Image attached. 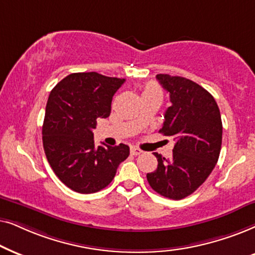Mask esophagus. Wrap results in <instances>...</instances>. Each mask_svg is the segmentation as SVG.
I'll list each match as a JSON object with an SVG mask.
<instances>
[{"instance_id":"34e87169","label":"esophagus","mask_w":255,"mask_h":255,"mask_svg":"<svg viewBox=\"0 0 255 255\" xmlns=\"http://www.w3.org/2000/svg\"><path fill=\"white\" fill-rule=\"evenodd\" d=\"M142 152V150L140 148H137V147H130V154L131 155H134V156H137V155H140Z\"/></svg>"}]
</instances>
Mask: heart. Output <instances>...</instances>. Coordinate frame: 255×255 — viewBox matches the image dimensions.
Here are the masks:
<instances>
[{
    "mask_svg": "<svg viewBox=\"0 0 255 255\" xmlns=\"http://www.w3.org/2000/svg\"><path fill=\"white\" fill-rule=\"evenodd\" d=\"M143 93H159V94H161V91H159V88L156 86V85L150 84L144 88Z\"/></svg>",
    "mask_w": 255,
    "mask_h": 255,
    "instance_id": "1",
    "label": "heart"
}]
</instances>
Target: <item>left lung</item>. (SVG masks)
I'll use <instances>...</instances> for the list:
<instances>
[{"label":"left lung","mask_w":255,"mask_h":255,"mask_svg":"<svg viewBox=\"0 0 255 255\" xmlns=\"http://www.w3.org/2000/svg\"><path fill=\"white\" fill-rule=\"evenodd\" d=\"M170 96L159 133L175 141L172 157L157 152V169L147 174L151 189L167 198H185L206 181L218 162L223 125L215 98L201 85L183 77L157 74Z\"/></svg>","instance_id":"obj_1"}]
</instances>
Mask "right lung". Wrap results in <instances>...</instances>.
<instances>
[{
  "label": "right lung",
  "instance_id": "right-lung-1",
  "mask_svg": "<svg viewBox=\"0 0 255 255\" xmlns=\"http://www.w3.org/2000/svg\"><path fill=\"white\" fill-rule=\"evenodd\" d=\"M125 79L97 72L72 73L51 91L43 122V147L54 174L79 193H93L113 181L129 147L98 145L93 129L111 114L112 99Z\"/></svg>",
  "mask_w": 255,
  "mask_h": 255
}]
</instances>
